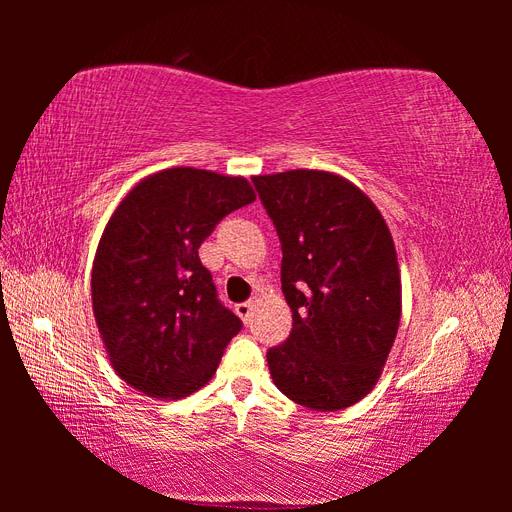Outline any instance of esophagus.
<instances>
[{"mask_svg":"<svg viewBox=\"0 0 512 512\" xmlns=\"http://www.w3.org/2000/svg\"><path fill=\"white\" fill-rule=\"evenodd\" d=\"M253 303L250 301H246V303H237L235 306V312L239 314V317H242V321L248 325L250 323V319H253Z\"/></svg>","mask_w":512,"mask_h":512,"instance_id":"34e87169","label":"esophagus"}]
</instances>
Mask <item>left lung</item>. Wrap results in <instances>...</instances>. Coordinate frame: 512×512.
Here are the masks:
<instances>
[{
  "label": "left lung",
  "instance_id": "left-lung-1",
  "mask_svg": "<svg viewBox=\"0 0 512 512\" xmlns=\"http://www.w3.org/2000/svg\"><path fill=\"white\" fill-rule=\"evenodd\" d=\"M281 242L292 332L268 350L275 385L297 405L339 411L378 383L396 341L402 286L396 246L376 204L339 173L253 176Z\"/></svg>",
  "mask_w": 512,
  "mask_h": 512
}]
</instances>
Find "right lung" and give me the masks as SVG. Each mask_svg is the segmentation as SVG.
<instances>
[{
  "mask_svg": "<svg viewBox=\"0 0 512 512\" xmlns=\"http://www.w3.org/2000/svg\"><path fill=\"white\" fill-rule=\"evenodd\" d=\"M255 198L242 176L171 167L118 202L94 255L92 310L114 372L140 394L178 400L213 378L242 321L217 301L198 248Z\"/></svg>",
  "mask_w": 512,
  "mask_h": 512,
  "instance_id": "1",
  "label": "right lung"
}]
</instances>
